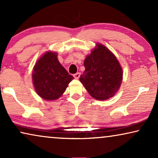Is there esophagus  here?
I'll return each mask as SVG.
<instances>
[{
	"label": "esophagus",
	"mask_w": 158,
	"mask_h": 158,
	"mask_svg": "<svg viewBox=\"0 0 158 158\" xmlns=\"http://www.w3.org/2000/svg\"><path fill=\"white\" fill-rule=\"evenodd\" d=\"M73 76H74V77H75V79H78L79 77H80V76H81V73H75V74L73 75Z\"/></svg>",
	"instance_id": "34e87169"
}]
</instances>
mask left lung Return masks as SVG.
<instances>
[{
	"label": "left lung",
	"instance_id": "1",
	"mask_svg": "<svg viewBox=\"0 0 158 158\" xmlns=\"http://www.w3.org/2000/svg\"><path fill=\"white\" fill-rule=\"evenodd\" d=\"M85 70L80 81L90 96L97 100H106L115 95L122 81V69L114 54L102 44L86 57Z\"/></svg>",
	"mask_w": 158,
	"mask_h": 158
}]
</instances>
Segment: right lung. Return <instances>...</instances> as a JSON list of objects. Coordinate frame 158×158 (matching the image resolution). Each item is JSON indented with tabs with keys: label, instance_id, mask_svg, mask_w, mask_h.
I'll use <instances>...</instances> for the list:
<instances>
[{
	"label": "right lung",
	"instance_id": "right-lung-1",
	"mask_svg": "<svg viewBox=\"0 0 158 158\" xmlns=\"http://www.w3.org/2000/svg\"><path fill=\"white\" fill-rule=\"evenodd\" d=\"M56 52H48L36 62L32 80L37 94L45 100H56L62 96L74 77L57 60Z\"/></svg>",
	"mask_w": 158,
	"mask_h": 158
}]
</instances>
